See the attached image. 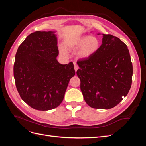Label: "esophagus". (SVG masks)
<instances>
[{
  "mask_svg": "<svg viewBox=\"0 0 146 146\" xmlns=\"http://www.w3.org/2000/svg\"><path fill=\"white\" fill-rule=\"evenodd\" d=\"M78 66L76 63H75L74 64V69H75V70H76V72L78 70Z\"/></svg>",
  "mask_w": 146,
  "mask_h": 146,
  "instance_id": "esophagus-1",
  "label": "esophagus"
}]
</instances>
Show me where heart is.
I'll use <instances>...</instances> for the list:
<instances>
[{"label": "heart", "instance_id": "heart-1", "mask_svg": "<svg viewBox=\"0 0 146 146\" xmlns=\"http://www.w3.org/2000/svg\"><path fill=\"white\" fill-rule=\"evenodd\" d=\"M65 47L69 50H73L80 48L78 56L82 58L90 57L99 49L100 41L96 37L83 36L67 41L64 44ZM60 51L64 56L67 55V52L63 47H60Z\"/></svg>", "mask_w": 146, "mask_h": 146}]
</instances>
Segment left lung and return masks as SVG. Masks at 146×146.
<instances>
[{
  "label": "left lung",
  "instance_id": "1",
  "mask_svg": "<svg viewBox=\"0 0 146 146\" xmlns=\"http://www.w3.org/2000/svg\"><path fill=\"white\" fill-rule=\"evenodd\" d=\"M102 35L99 49L90 57L77 61L80 68L77 75L86 104L93 108L108 110L127 95L133 66L125 44L112 35Z\"/></svg>",
  "mask_w": 146,
  "mask_h": 146
}]
</instances>
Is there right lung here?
Returning <instances> with one entry per match:
<instances>
[{"label":"right lung","instance_id":"right-lung-1","mask_svg":"<svg viewBox=\"0 0 146 146\" xmlns=\"http://www.w3.org/2000/svg\"><path fill=\"white\" fill-rule=\"evenodd\" d=\"M54 33L30 34L15 56L13 72L17 90L26 104L39 111L58 107L76 74L72 62L61 64L57 61L59 52Z\"/></svg>","mask_w":146,"mask_h":146}]
</instances>
